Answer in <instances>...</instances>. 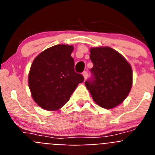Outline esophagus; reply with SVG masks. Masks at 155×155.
Segmentation results:
<instances>
[{"mask_svg":"<svg viewBox=\"0 0 155 155\" xmlns=\"http://www.w3.org/2000/svg\"><path fill=\"white\" fill-rule=\"evenodd\" d=\"M83 77H84V80H86V79H87V71H84V72H83Z\"/></svg>","mask_w":155,"mask_h":155,"instance_id":"1","label":"esophagus"}]
</instances>
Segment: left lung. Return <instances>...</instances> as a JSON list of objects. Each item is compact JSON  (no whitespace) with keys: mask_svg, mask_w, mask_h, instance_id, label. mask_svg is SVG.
I'll return each mask as SVG.
<instances>
[{"mask_svg":"<svg viewBox=\"0 0 155 155\" xmlns=\"http://www.w3.org/2000/svg\"><path fill=\"white\" fill-rule=\"evenodd\" d=\"M93 81H85L94 102L104 109H113L128 96L133 84L130 64L109 46L90 49Z\"/></svg>","mask_w":155,"mask_h":155,"instance_id":"1","label":"left lung"}]
</instances>
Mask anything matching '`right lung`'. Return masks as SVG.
<instances>
[{"label":"right lung","instance_id":"add662e5","mask_svg":"<svg viewBox=\"0 0 155 155\" xmlns=\"http://www.w3.org/2000/svg\"><path fill=\"white\" fill-rule=\"evenodd\" d=\"M73 50V46L56 45L34 59L28 73V86L31 97L42 109H61L77 86L84 81L81 74L75 73Z\"/></svg>","mask_w":155,"mask_h":155}]
</instances>
